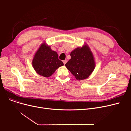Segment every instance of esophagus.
<instances>
[{
	"label": "esophagus",
	"mask_w": 131,
	"mask_h": 131,
	"mask_svg": "<svg viewBox=\"0 0 131 131\" xmlns=\"http://www.w3.org/2000/svg\"><path fill=\"white\" fill-rule=\"evenodd\" d=\"M66 63H67V60H63V63H64V65H65V64H66Z\"/></svg>",
	"instance_id": "esophagus-1"
}]
</instances>
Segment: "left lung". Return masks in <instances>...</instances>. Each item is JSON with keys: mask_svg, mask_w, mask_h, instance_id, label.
<instances>
[{"mask_svg": "<svg viewBox=\"0 0 131 131\" xmlns=\"http://www.w3.org/2000/svg\"><path fill=\"white\" fill-rule=\"evenodd\" d=\"M71 58L65 64L77 80L87 79L94 70L95 63L93 54L87 44L74 49L70 53Z\"/></svg>", "mask_w": 131, "mask_h": 131, "instance_id": "8db88e82", "label": "left lung"}]
</instances>
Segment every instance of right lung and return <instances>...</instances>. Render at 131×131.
<instances>
[{"label":"right lung","mask_w":131,"mask_h":131,"mask_svg":"<svg viewBox=\"0 0 131 131\" xmlns=\"http://www.w3.org/2000/svg\"><path fill=\"white\" fill-rule=\"evenodd\" d=\"M32 66L37 73L45 78H49L59 67L63 66V61L58 59L56 51L46 42L41 44L34 54Z\"/></svg>","instance_id":"right-lung-1"}]
</instances>
